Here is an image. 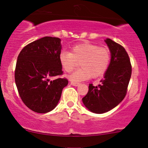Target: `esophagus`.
Segmentation results:
<instances>
[{
    "label": "esophagus",
    "instance_id": "obj_1",
    "mask_svg": "<svg viewBox=\"0 0 148 148\" xmlns=\"http://www.w3.org/2000/svg\"><path fill=\"white\" fill-rule=\"evenodd\" d=\"M71 84L72 86H78L79 85V83H77V82H71Z\"/></svg>",
    "mask_w": 148,
    "mask_h": 148
}]
</instances>
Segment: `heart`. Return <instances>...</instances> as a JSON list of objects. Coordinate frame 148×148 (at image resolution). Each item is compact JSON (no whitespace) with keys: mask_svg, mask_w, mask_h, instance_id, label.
<instances>
[{"mask_svg":"<svg viewBox=\"0 0 148 148\" xmlns=\"http://www.w3.org/2000/svg\"><path fill=\"white\" fill-rule=\"evenodd\" d=\"M110 52L107 48L99 47L91 43L77 44L71 48V51H61L58 59L62 69L66 73L73 71L79 62L82 68L75 71L69 78L72 82L97 78L103 75L110 62Z\"/></svg>","mask_w":148,"mask_h":148,"instance_id":"obj_1","label":"heart"}]
</instances>
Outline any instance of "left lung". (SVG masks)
Instances as JSON below:
<instances>
[{
    "label": "left lung",
    "instance_id": "8db88e82",
    "mask_svg": "<svg viewBox=\"0 0 148 148\" xmlns=\"http://www.w3.org/2000/svg\"><path fill=\"white\" fill-rule=\"evenodd\" d=\"M105 42L111 53L110 64L101 84L89 85L88 94L82 98L86 108L97 114L108 112L122 102L132 72L130 58L124 47L109 38Z\"/></svg>",
    "mask_w": 148,
    "mask_h": 148
}]
</instances>
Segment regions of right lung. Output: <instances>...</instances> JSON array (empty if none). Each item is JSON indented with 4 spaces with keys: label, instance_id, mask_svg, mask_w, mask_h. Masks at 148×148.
Wrapping results in <instances>:
<instances>
[{
    "label": "right lung",
    "instance_id": "add662e5",
    "mask_svg": "<svg viewBox=\"0 0 148 148\" xmlns=\"http://www.w3.org/2000/svg\"><path fill=\"white\" fill-rule=\"evenodd\" d=\"M61 48L60 38L46 36L28 44L18 55L16 86L23 102L34 112L53 110L67 86L66 78L50 80L63 73L58 59Z\"/></svg>",
    "mask_w": 148,
    "mask_h": 148
}]
</instances>
